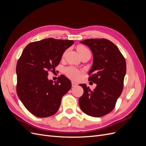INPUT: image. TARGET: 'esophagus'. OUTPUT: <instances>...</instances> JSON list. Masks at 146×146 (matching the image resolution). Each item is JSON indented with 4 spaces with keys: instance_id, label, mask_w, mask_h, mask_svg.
I'll use <instances>...</instances> for the list:
<instances>
[{
    "instance_id": "1",
    "label": "esophagus",
    "mask_w": 146,
    "mask_h": 146,
    "mask_svg": "<svg viewBox=\"0 0 146 146\" xmlns=\"http://www.w3.org/2000/svg\"><path fill=\"white\" fill-rule=\"evenodd\" d=\"M78 85V83L76 82H72V87H75V86H77Z\"/></svg>"
}]
</instances>
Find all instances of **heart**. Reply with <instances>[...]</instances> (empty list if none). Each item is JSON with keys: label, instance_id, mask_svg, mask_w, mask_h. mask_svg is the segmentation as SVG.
I'll use <instances>...</instances> for the list:
<instances>
[{"label": "heart", "instance_id": "obj_1", "mask_svg": "<svg viewBox=\"0 0 146 146\" xmlns=\"http://www.w3.org/2000/svg\"><path fill=\"white\" fill-rule=\"evenodd\" d=\"M77 50L80 56L88 52H90V50L85 46L83 45H78L77 47ZM66 52L64 53L63 56H64ZM65 72L66 76L72 79V80H77V79L80 77V72L74 67H69L66 68L65 70Z\"/></svg>", "mask_w": 146, "mask_h": 146}]
</instances>
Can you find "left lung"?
<instances>
[{
    "label": "left lung",
    "mask_w": 146,
    "mask_h": 146,
    "mask_svg": "<svg viewBox=\"0 0 146 146\" xmlns=\"http://www.w3.org/2000/svg\"><path fill=\"white\" fill-rule=\"evenodd\" d=\"M80 42L89 47L93 54L88 80L97 86L92 91L86 84H80L84 92L79 98V105L87 115L104 116L114 108L122 92L125 60L118 47L107 39H88Z\"/></svg>",
    "instance_id": "left-lung-1"
}]
</instances>
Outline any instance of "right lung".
Wrapping results in <instances>:
<instances>
[{"label":"right lung","mask_w":146,"mask_h":146,"mask_svg":"<svg viewBox=\"0 0 146 146\" xmlns=\"http://www.w3.org/2000/svg\"><path fill=\"white\" fill-rule=\"evenodd\" d=\"M73 40L47 38L25 47L16 65V92L29 112L38 117H49L58 111L63 96L71 88L64 75L56 82L48 80V72L55 70L64 51Z\"/></svg>","instance_id":"1"}]
</instances>
